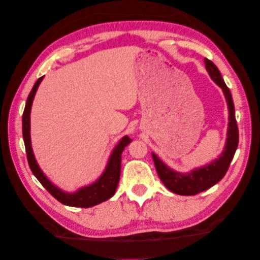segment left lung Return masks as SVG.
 Segmentation results:
<instances>
[{"mask_svg":"<svg viewBox=\"0 0 260 260\" xmlns=\"http://www.w3.org/2000/svg\"><path fill=\"white\" fill-rule=\"evenodd\" d=\"M207 72L212 79V81L219 86L224 92L227 106H229V126H227V138L225 147L216 160L202 166L200 168L190 170L189 172H179L170 167H168L155 153H152L154 165H155L157 175L165 184L166 187L178 195H195L207 190L218 181L222 179V177L229 170V167L233 160L239 144V130L235 120V108L233 98L230 89L222 80L221 74L217 66L209 59L204 58Z\"/></svg>","mask_w":260,"mask_h":260,"instance_id":"1","label":"left lung"}]
</instances>
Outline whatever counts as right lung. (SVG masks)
<instances>
[{
	"mask_svg": "<svg viewBox=\"0 0 260 260\" xmlns=\"http://www.w3.org/2000/svg\"><path fill=\"white\" fill-rule=\"evenodd\" d=\"M43 77L35 82V84L31 89L30 93L27 98L26 106L22 114V138H24L25 148L27 153V160L33 175L38 178L43 187L52 195L54 199H57L59 202L65 204L68 207H79V208H90L104 201H107L115 193L118 180H120L121 174V155L124 147L131 143V139L124 136L120 139V142L109 155L106 168L103 171V174L99 176L97 180H94L92 184L80 187L75 192H66L61 188H59L57 185H54L50 180L44 172L41 169L40 166L36 162L33 148H31L30 142V109L33 105V100L35 97L36 91L39 89V85L42 82Z\"/></svg>",
	"mask_w": 260,
	"mask_h": 260,
	"instance_id": "add662e5",
	"label": "right lung"
}]
</instances>
